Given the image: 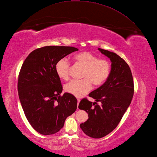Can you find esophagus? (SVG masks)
I'll return each instance as SVG.
<instances>
[{"label":"esophagus","instance_id":"obj_1","mask_svg":"<svg viewBox=\"0 0 157 157\" xmlns=\"http://www.w3.org/2000/svg\"><path fill=\"white\" fill-rule=\"evenodd\" d=\"M77 101H78V102H78V103H77V107H78V105H79V102H80V101H81V100H80V99L78 98V99H77Z\"/></svg>","mask_w":157,"mask_h":157}]
</instances>
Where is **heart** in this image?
I'll use <instances>...</instances> for the list:
<instances>
[{
    "instance_id": "b5f03b06",
    "label": "heart",
    "mask_w": 157,
    "mask_h": 157,
    "mask_svg": "<svg viewBox=\"0 0 157 157\" xmlns=\"http://www.w3.org/2000/svg\"><path fill=\"white\" fill-rule=\"evenodd\" d=\"M76 63L84 68L81 80H72L64 85L67 93L81 97L89 92L92 84L96 87L100 86L107 80L111 72V64L107 60L99 59L98 56L90 52H82L75 56ZM71 64L67 59L57 61L55 71L60 79L67 81L69 78Z\"/></svg>"
}]
</instances>
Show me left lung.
<instances>
[{"label":"left lung","mask_w":157,"mask_h":157,"mask_svg":"<svg viewBox=\"0 0 157 157\" xmlns=\"http://www.w3.org/2000/svg\"><path fill=\"white\" fill-rule=\"evenodd\" d=\"M98 49L111 61L110 75L102 86L89 94L96 102L85 98L78 105L79 109L89 114L88 120L80 127L87 136L94 139L105 136L117 127L134 94L133 78L128 64L116 53ZM97 101L101 105H98Z\"/></svg>","instance_id":"left-lung-1"}]
</instances>
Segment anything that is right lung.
Segmentation results:
<instances>
[{"instance_id":"right-lung-1","label":"right lung","mask_w":157,"mask_h":157,"mask_svg":"<svg viewBox=\"0 0 157 157\" xmlns=\"http://www.w3.org/2000/svg\"><path fill=\"white\" fill-rule=\"evenodd\" d=\"M77 51L61 46L39 48L30 53L21 67L18 79L19 99L29 123L41 135L59 132L77 108L74 95H60L63 86L55 71L57 61Z\"/></svg>"}]
</instances>
